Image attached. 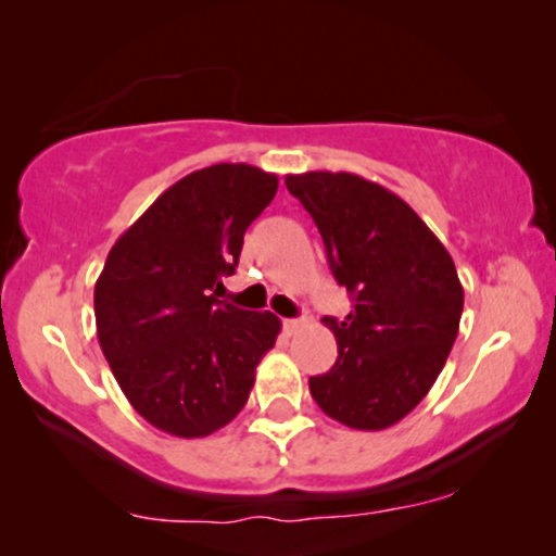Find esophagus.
<instances>
[{"mask_svg": "<svg viewBox=\"0 0 556 556\" xmlns=\"http://www.w3.org/2000/svg\"><path fill=\"white\" fill-rule=\"evenodd\" d=\"M281 327H285L287 334H294L302 327V319H285V323H281Z\"/></svg>", "mask_w": 556, "mask_h": 556, "instance_id": "obj_1", "label": "esophagus"}]
</instances>
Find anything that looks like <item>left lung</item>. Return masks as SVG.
<instances>
[{
	"label": "left lung",
	"mask_w": 556,
	"mask_h": 556,
	"mask_svg": "<svg viewBox=\"0 0 556 556\" xmlns=\"http://www.w3.org/2000/svg\"><path fill=\"white\" fill-rule=\"evenodd\" d=\"M325 241L327 264L353 296L330 372L309 378L327 416L382 431L433 388L456 342L464 287L451 254L401 197L355 174L309 170L285 178Z\"/></svg>",
	"instance_id": "1"
}]
</instances>
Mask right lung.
<instances>
[{
	"instance_id": "1",
	"label": "right lung",
	"mask_w": 556,
	"mask_h": 556,
	"mask_svg": "<svg viewBox=\"0 0 556 556\" xmlns=\"http://www.w3.org/2000/svg\"><path fill=\"white\" fill-rule=\"evenodd\" d=\"M247 163L193 170L115 241L96 281L98 340L121 390L148 424L203 438L244 408L279 319L216 300L244 231L277 193Z\"/></svg>"
}]
</instances>
